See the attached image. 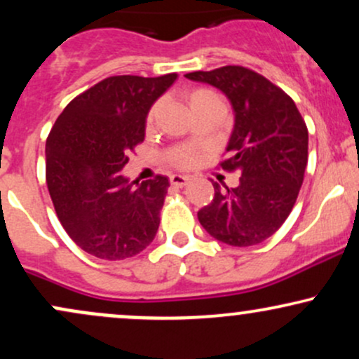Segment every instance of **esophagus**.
I'll list each match as a JSON object with an SVG mask.
<instances>
[{"instance_id":"obj_1","label":"esophagus","mask_w":359,"mask_h":359,"mask_svg":"<svg viewBox=\"0 0 359 359\" xmlns=\"http://www.w3.org/2000/svg\"><path fill=\"white\" fill-rule=\"evenodd\" d=\"M187 182H189L187 175H179V174L170 175V184L174 185V187H184V185Z\"/></svg>"}]
</instances>
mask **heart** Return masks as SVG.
<instances>
[{
  "instance_id": "heart-1",
  "label": "heart",
  "mask_w": 359,
  "mask_h": 359,
  "mask_svg": "<svg viewBox=\"0 0 359 359\" xmlns=\"http://www.w3.org/2000/svg\"><path fill=\"white\" fill-rule=\"evenodd\" d=\"M187 101L189 104H191L192 111L199 108V106L209 104V102H221L219 94L209 88H196L194 90H191V94L187 96ZM154 116H155V108L148 113V123H151ZM168 158H170V162L174 163L175 167L187 168L194 165V162L197 160V150L192 147H177L170 151V154H168Z\"/></svg>"
}]
</instances>
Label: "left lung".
Returning a JSON list of instances; mask_svg holds the SVG:
<instances>
[{
	"label": "left lung",
	"instance_id": "1",
	"mask_svg": "<svg viewBox=\"0 0 359 359\" xmlns=\"http://www.w3.org/2000/svg\"><path fill=\"white\" fill-rule=\"evenodd\" d=\"M228 96L234 128L228 158L219 167L238 172L240 185L214 182L212 203L197 212L203 228L229 246H253L270 238L297 201L309 156V131L294 100L262 74L224 65L185 74Z\"/></svg>",
	"mask_w": 359,
	"mask_h": 359
}]
</instances>
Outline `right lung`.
I'll use <instances>...</instances> for the list:
<instances>
[{"instance_id":"1","label":"right lung","mask_w":359,"mask_h":359,"mask_svg":"<svg viewBox=\"0 0 359 359\" xmlns=\"http://www.w3.org/2000/svg\"><path fill=\"white\" fill-rule=\"evenodd\" d=\"M175 79L106 77L74 97L48 133L45 179L57 217L93 257L131 258L154 241L168 179L128 182L119 170L145 140L151 104Z\"/></svg>"}]
</instances>
